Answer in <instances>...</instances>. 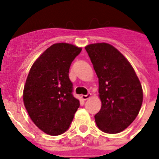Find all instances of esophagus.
<instances>
[{"instance_id":"34e87169","label":"esophagus","mask_w":159,"mask_h":159,"mask_svg":"<svg viewBox=\"0 0 159 159\" xmlns=\"http://www.w3.org/2000/svg\"><path fill=\"white\" fill-rule=\"evenodd\" d=\"M91 97H92V94L91 93H88V94L87 95H82V99L84 100V101H86V100L89 99V98H91Z\"/></svg>"}]
</instances>
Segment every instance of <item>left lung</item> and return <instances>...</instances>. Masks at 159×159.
<instances>
[{
    "instance_id": "left-lung-1",
    "label": "left lung",
    "mask_w": 159,
    "mask_h": 159,
    "mask_svg": "<svg viewBox=\"0 0 159 159\" xmlns=\"http://www.w3.org/2000/svg\"><path fill=\"white\" fill-rule=\"evenodd\" d=\"M99 80L102 108L95 116L98 128L108 134L125 129L138 116L143 89L130 62L107 43L85 47Z\"/></svg>"
}]
</instances>
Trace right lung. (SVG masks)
<instances>
[{
    "label": "right lung",
    "mask_w": 159,
    "mask_h": 159,
    "mask_svg": "<svg viewBox=\"0 0 159 159\" xmlns=\"http://www.w3.org/2000/svg\"><path fill=\"white\" fill-rule=\"evenodd\" d=\"M81 51L82 48L73 44L54 43L30 70L24 87V105L31 120L47 134L64 133L79 107V100L72 94L68 72Z\"/></svg>",
    "instance_id": "obj_1"
}]
</instances>
